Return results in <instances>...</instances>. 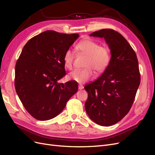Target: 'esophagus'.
I'll list each match as a JSON object with an SVG mask.
<instances>
[{
	"instance_id": "34e87169",
	"label": "esophagus",
	"mask_w": 155,
	"mask_h": 155,
	"mask_svg": "<svg viewBox=\"0 0 155 155\" xmlns=\"http://www.w3.org/2000/svg\"><path fill=\"white\" fill-rule=\"evenodd\" d=\"M78 88H79V90H82V89L83 88V86L82 85H79Z\"/></svg>"
}]
</instances>
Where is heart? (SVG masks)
<instances>
[{
    "mask_svg": "<svg viewBox=\"0 0 155 155\" xmlns=\"http://www.w3.org/2000/svg\"><path fill=\"white\" fill-rule=\"evenodd\" d=\"M79 52L87 55L85 64V68L74 70L68 75L70 80L78 83H84L91 79L93 76V69L97 74L104 72L109 66L110 60L109 50L104 46L91 39H84L76 45ZM74 52L70 49L67 50L63 56L64 67L70 70L72 68L74 59Z\"/></svg>",
    "mask_w": 155,
    "mask_h": 155,
    "instance_id": "1",
    "label": "heart"
}]
</instances>
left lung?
Returning <instances> with one entry per match:
<instances>
[{
    "label": "left lung",
    "mask_w": 155,
    "mask_h": 155,
    "mask_svg": "<svg viewBox=\"0 0 155 155\" xmlns=\"http://www.w3.org/2000/svg\"><path fill=\"white\" fill-rule=\"evenodd\" d=\"M90 36L104 38L111 56L101 76L85 86L88 92L85 108L94 122L110 126L122 119L133 104L140 83L138 59L127 41L118 32L103 29Z\"/></svg>",
    "instance_id": "1"
}]
</instances>
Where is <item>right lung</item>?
<instances>
[{"mask_svg":"<svg viewBox=\"0 0 155 155\" xmlns=\"http://www.w3.org/2000/svg\"><path fill=\"white\" fill-rule=\"evenodd\" d=\"M79 37L48 30L25 45L15 65V87L26 110L38 120L52 119L61 113L78 90L70 81L58 83L66 75L63 56Z\"/></svg>","mask_w":155,"mask_h":155,"instance_id":"1","label":"right lung"}]
</instances>
